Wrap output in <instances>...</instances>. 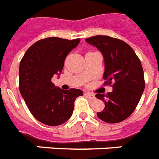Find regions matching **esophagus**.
Returning <instances> with one entry per match:
<instances>
[{
    "mask_svg": "<svg viewBox=\"0 0 159 159\" xmlns=\"http://www.w3.org/2000/svg\"><path fill=\"white\" fill-rule=\"evenodd\" d=\"M86 95H87V96H88V97L90 99V100H95V99H96V96H95V95L93 94V93H86Z\"/></svg>",
    "mask_w": 159,
    "mask_h": 159,
    "instance_id": "34e87169",
    "label": "esophagus"
}]
</instances>
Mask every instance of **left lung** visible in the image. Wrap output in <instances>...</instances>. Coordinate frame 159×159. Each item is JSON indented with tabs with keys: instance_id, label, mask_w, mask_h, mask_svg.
Listing matches in <instances>:
<instances>
[{
	"instance_id": "obj_1",
	"label": "left lung",
	"mask_w": 159,
	"mask_h": 159,
	"mask_svg": "<svg viewBox=\"0 0 159 159\" xmlns=\"http://www.w3.org/2000/svg\"><path fill=\"white\" fill-rule=\"evenodd\" d=\"M86 42L104 55V85L112 87L111 93H96V98L103 100L105 105L96 115L110 124L125 120L135 110L145 89L140 59L129 45L116 38L96 35L86 39Z\"/></svg>"
}]
</instances>
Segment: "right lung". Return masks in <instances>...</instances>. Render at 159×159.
Returning <instances> with one entry per match:
<instances>
[{
    "label": "right lung",
    "instance_id": "obj_1",
    "mask_svg": "<svg viewBox=\"0 0 159 159\" xmlns=\"http://www.w3.org/2000/svg\"><path fill=\"white\" fill-rule=\"evenodd\" d=\"M79 43L80 39H41L27 50L20 62L19 91L31 114L43 124H63L72 115L75 100L84 95L80 89L63 90L51 82L53 75L63 70L66 55Z\"/></svg>",
    "mask_w": 159,
    "mask_h": 159
}]
</instances>
